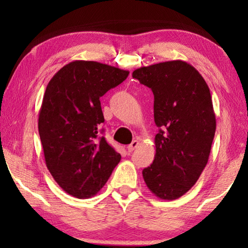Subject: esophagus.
Masks as SVG:
<instances>
[{
  "mask_svg": "<svg viewBox=\"0 0 248 248\" xmlns=\"http://www.w3.org/2000/svg\"><path fill=\"white\" fill-rule=\"evenodd\" d=\"M138 145H139V142H138L137 140L132 141V142H131V144H129V145L127 146L128 152H133L134 149H137V148H138Z\"/></svg>",
  "mask_w": 248,
  "mask_h": 248,
  "instance_id": "1",
  "label": "esophagus"
}]
</instances>
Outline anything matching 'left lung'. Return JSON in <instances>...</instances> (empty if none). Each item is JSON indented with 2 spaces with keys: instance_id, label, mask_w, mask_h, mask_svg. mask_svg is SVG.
Masks as SVG:
<instances>
[{
  "instance_id": "1",
  "label": "left lung",
  "mask_w": 248,
  "mask_h": 248,
  "mask_svg": "<svg viewBox=\"0 0 248 248\" xmlns=\"http://www.w3.org/2000/svg\"><path fill=\"white\" fill-rule=\"evenodd\" d=\"M132 78L152 90L156 153L142 170L149 189L174 200L197 183L207 165L216 133V115L207 83L182 60L142 66Z\"/></svg>"
}]
</instances>
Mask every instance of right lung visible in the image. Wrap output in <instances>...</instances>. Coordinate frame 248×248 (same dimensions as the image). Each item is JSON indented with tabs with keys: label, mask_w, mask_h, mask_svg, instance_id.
<instances>
[{
	"label": "right lung",
	"mask_w": 248,
	"mask_h": 248,
	"mask_svg": "<svg viewBox=\"0 0 248 248\" xmlns=\"http://www.w3.org/2000/svg\"><path fill=\"white\" fill-rule=\"evenodd\" d=\"M129 71L77 60L53 75L39 111L38 130L50 174L66 194L86 199L102 189L121 155L100 136L99 98Z\"/></svg>",
	"instance_id": "right-lung-1"
}]
</instances>
